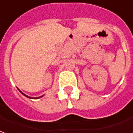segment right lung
<instances>
[{
  "label": "right lung",
  "mask_w": 133,
  "mask_h": 133,
  "mask_svg": "<svg viewBox=\"0 0 133 133\" xmlns=\"http://www.w3.org/2000/svg\"><path fill=\"white\" fill-rule=\"evenodd\" d=\"M19 92H21L22 94V95H24V96H25V97H28V98H30V99H38V98H41V97H43V96H44V95H42V96H40V97H29V96H28V95H25V94H24V93H23V92H22L20 90H19Z\"/></svg>",
  "instance_id": "add662e5"
}]
</instances>
